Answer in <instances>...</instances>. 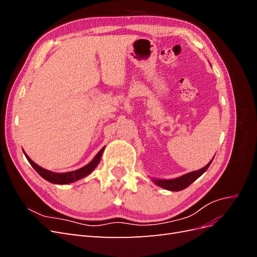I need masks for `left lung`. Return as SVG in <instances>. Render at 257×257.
Here are the masks:
<instances>
[{
	"mask_svg": "<svg viewBox=\"0 0 257 257\" xmlns=\"http://www.w3.org/2000/svg\"><path fill=\"white\" fill-rule=\"evenodd\" d=\"M213 159L210 161L208 164L200 168L198 170H195V172H191L189 174H185L181 177H178L175 179H157V178H152L151 180L157 184L158 186H161V188L168 190V191H173V192H178V191H182L184 189L188 188L190 184H192L194 181L198 179L201 175H203L206 170L209 168L211 162Z\"/></svg>",
	"mask_w": 257,
	"mask_h": 257,
	"instance_id": "1",
	"label": "left lung"
}]
</instances>
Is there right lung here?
<instances>
[{
	"mask_svg": "<svg viewBox=\"0 0 257 257\" xmlns=\"http://www.w3.org/2000/svg\"><path fill=\"white\" fill-rule=\"evenodd\" d=\"M104 150H105V147H103L102 149L98 151V153L95 155L94 159H93L89 163V164H87V165L79 168V169L74 170V172H67V173H53V172H50V170H48V169H45L41 166H38L36 163H34L32 160H31L28 157L25 151H23V152H25L26 158L28 159L30 164L32 165V167L36 170L38 175L43 177L45 180H47V181H49L51 183H54V184H68V183H73L75 181H78V180H80V179L90 175L93 172V170L96 168V166L98 165L100 159H102Z\"/></svg>",
	"mask_w": 257,
	"mask_h": 257,
	"instance_id": "obj_1",
	"label": "right lung"
}]
</instances>
